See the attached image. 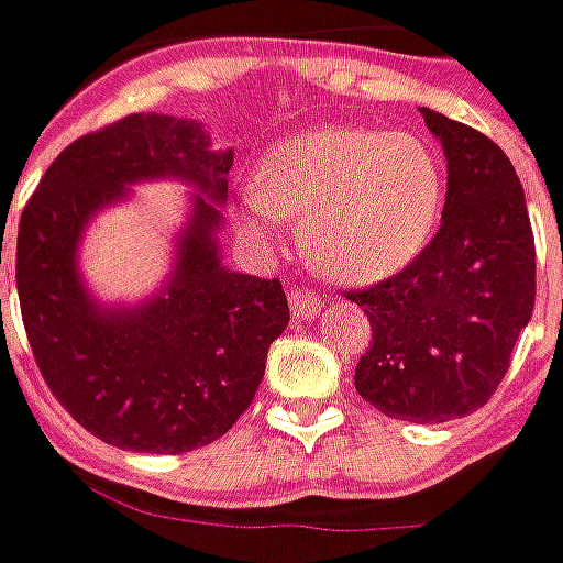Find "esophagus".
<instances>
[{"instance_id": "1", "label": "esophagus", "mask_w": 563, "mask_h": 563, "mask_svg": "<svg viewBox=\"0 0 563 563\" xmlns=\"http://www.w3.org/2000/svg\"><path fill=\"white\" fill-rule=\"evenodd\" d=\"M288 300H291V316L297 319V322H310V319H316L319 310H322V297L313 291H300V288H294V291L288 294Z\"/></svg>"}]
</instances>
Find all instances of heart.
Instances as JSON below:
<instances>
[{
  "label": "heart",
  "mask_w": 563,
  "mask_h": 563,
  "mask_svg": "<svg viewBox=\"0 0 563 563\" xmlns=\"http://www.w3.org/2000/svg\"><path fill=\"white\" fill-rule=\"evenodd\" d=\"M442 206V168L404 131L332 124L288 137L260 159L238 222L266 241L297 219L303 256L338 282H382L429 241Z\"/></svg>",
  "instance_id": "heart-1"
}]
</instances>
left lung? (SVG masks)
<instances>
[{"label": "left lung", "instance_id": "left-lung-1", "mask_svg": "<svg viewBox=\"0 0 563 563\" xmlns=\"http://www.w3.org/2000/svg\"><path fill=\"white\" fill-rule=\"evenodd\" d=\"M422 119L448 159L442 225L398 275L347 294L373 325L354 385L385 417L448 422L479 410L510 369L536 303V244L505 150L442 112Z\"/></svg>", "mask_w": 563, "mask_h": 563}]
</instances>
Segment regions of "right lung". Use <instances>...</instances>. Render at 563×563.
Segmentation results:
<instances>
[{
    "mask_svg": "<svg viewBox=\"0 0 563 563\" xmlns=\"http://www.w3.org/2000/svg\"><path fill=\"white\" fill-rule=\"evenodd\" d=\"M231 163L197 121L128 115L65 146L21 212L14 282L33 360L58 404L106 444L181 454L222 439L291 319L278 278L222 266L216 228ZM153 177L201 190L179 263L141 308H102L76 272L79 234L128 184Z\"/></svg>",
    "mask_w": 563,
    "mask_h": 563,
    "instance_id": "obj_1",
    "label": "right lung"
}]
</instances>
